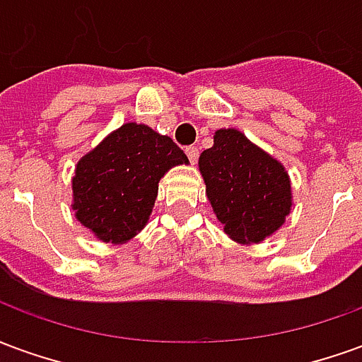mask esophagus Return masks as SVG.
<instances>
[{
	"label": "esophagus",
	"mask_w": 362,
	"mask_h": 362,
	"mask_svg": "<svg viewBox=\"0 0 362 362\" xmlns=\"http://www.w3.org/2000/svg\"><path fill=\"white\" fill-rule=\"evenodd\" d=\"M186 155H188L189 163L196 165L197 157H199V151H197V147H188V149H186Z\"/></svg>",
	"instance_id": "34e87169"
}]
</instances>
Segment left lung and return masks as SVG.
Segmentation results:
<instances>
[{"mask_svg": "<svg viewBox=\"0 0 362 362\" xmlns=\"http://www.w3.org/2000/svg\"><path fill=\"white\" fill-rule=\"evenodd\" d=\"M199 173L213 213L228 238L258 244L277 233L293 207L285 166L235 127L213 135L199 155Z\"/></svg>", "mask_w": 362, "mask_h": 362, "instance_id": "obj_1", "label": "left lung"}]
</instances>
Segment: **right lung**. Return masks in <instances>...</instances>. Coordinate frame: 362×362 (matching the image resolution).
<instances>
[{
  "mask_svg": "<svg viewBox=\"0 0 362 362\" xmlns=\"http://www.w3.org/2000/svg\"><path fill=\"white\" fill-rule=\"evenodd\" d=\"M178 165L188 157L168 135L127 122L75 166V219L103 243L132 240L149 221L160 178Z\"/></svg>",
  "mask_w": 362,
  "mask_h": 362,
  "instance_id": "right-lung-1",
  "label": "right lung"
}]
</instances>
